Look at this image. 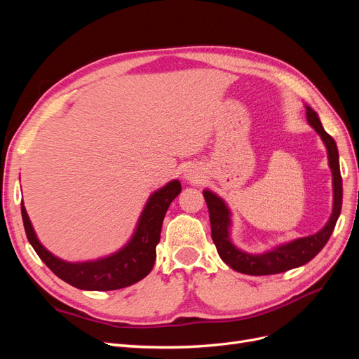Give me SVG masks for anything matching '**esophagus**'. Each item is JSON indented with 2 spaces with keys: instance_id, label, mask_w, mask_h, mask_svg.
Masks as SVG:
<instances>
[{
  "instance_id": "1",
  "label": "esophagus",
  "mask_w": 359,
  "mask_h": 359,
  "mask_svg": "<svg viewBox=\"0 0 359 359\" xmlns=\"http://www.w3.org/2000/svg\"><path fill=\"white\" fill-rule=\"evenodd\" d=\"M184 178L189 180V181H194V180H198L199 177H198V173H196V172L191 170V169H189V170H186V173H184Z\"/></svg>"
}]
</instances>
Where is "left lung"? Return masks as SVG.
Listing matches in <instances>:
<instances>
[{
	"label": "left lung",
	"mask_w": 359,
	"mask_h": 359,
	"mask_svg": "<svg viewBox=\"0 0 359 359\" xmlns=\"http://www.w3.org/2000/svg\"><path fill=\"white\" fill-rule=\"evenodd\" d=\"M306 111L309 124L320 136L328 153V165L332 173V212L330 220L316 233L278 244L271 250H266L264 253H248L238 248L231 240L232 212L229 206L226 205V202L220 196H217L214 191L203 190V198L210 211L211 236L217 247V252H219V256L222 257L223 262L227 266L238 271V273L248 276H269L285 273V271L306 265L328 243L335 223L339 220L343 199L339 151H337L335 140L322 127L319 115L307 104Z\"/></svg>",
	"instance_id": "obj_1"
}]
</instances>
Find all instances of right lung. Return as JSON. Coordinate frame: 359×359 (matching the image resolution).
<instances>
[{
	"instance_id": "add662e5",
	"label": "right lung",
	"mask_w": 359,
	"mask_h": 359,
	"mask_svg": "<svg viewBox=\"0 0 359 359\" xmlns=\"http://www.w3.org/2000/svg\"><path fill=\"white\" fill-rule=\"evenodd\" d=\"M180 193L181 182L178 180H172L156 190L140 212L128 243L109 256L85 262H67L52 255L39 241L24 202L20 203V211L29 244L53 274L82 290H116L137 283L151 273L156 262V247L160 241L163 219Z\"/></svg>"
}]
</instances>
